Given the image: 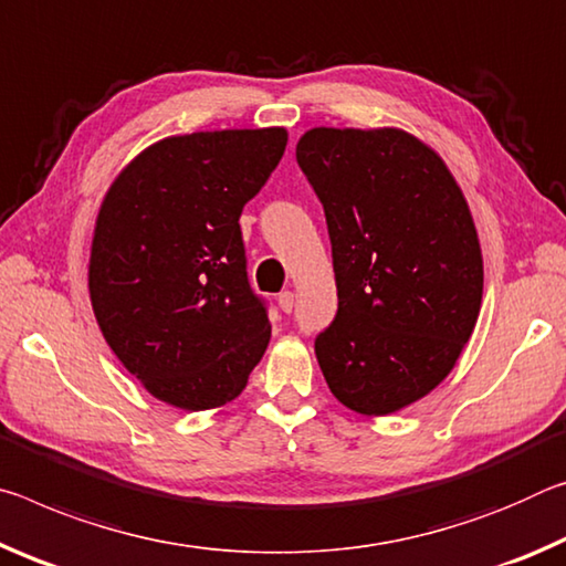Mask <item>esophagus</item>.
<instances>
[{
  "label": "esophagus",
  "mask_w": 566,
  "mask_h": 566,
  "mask_svg": "<svg viewBox=\"0 0 566 566\" xmlns=\"http://www.w3.org/2000/svg\"><path fill=\"white\" fill-rule=\"evenodd\" d=\"M293 293L291 291H283L281 295H277V305H281L283 313H291L293 311Z\"/></svg>",
  "instance_id": "1"
}]
</instances>
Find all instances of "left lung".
<instances>
[{
    "mask_svg": "<svg viewBox=\"0 0 566 566\" xmlns=\"http://www.w3.org/2000/svg\"><path fill=\"white\" fill-rule=\"evenodd\" d=\"M295 157L326 212L338 291L318 366L350 411H401L451 374L476 326L469 202L437 150L398 127H313Z\"/></svg>",
    "mask_w": 566,
    "mask_h": 566,
    "instance_id": "1",
    "label": "left lung"
}]
</instances>
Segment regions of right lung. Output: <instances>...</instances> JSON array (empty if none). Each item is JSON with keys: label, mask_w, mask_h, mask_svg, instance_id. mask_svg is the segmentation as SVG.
<instances>
[{"label": "right lung", "mask_w": 566, "mask_h": 566, "mask_svg": "<svg viewBox=\"0 0 566 566\" xmlns=\"http://www.w3.org/2000/svg\"><path fill=\"white\" fill-rule=\"evenodd\" d=\"M285 145V127L165 137L102 200L92 311L119 364L175 409L230 403L265 354L271 321L248 283L238 220Z\"/></svg>", "instance_id": "right-lung-1"}]
</instances>
